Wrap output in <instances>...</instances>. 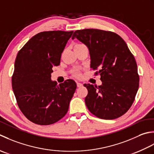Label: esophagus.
I'll list each match as a JSON object with an SVG mask.
<instances>
[{
  "label": "esophagus",
  "instance_id": "1",
  "mask_svg": "<svg viewBox=\"0 0 154 154\" xmlns=\"http://www.w3.org/2000/svg\"><path fill=\"white\" fill-rule=\"evenodd\" d=\"M76 84H77V87H78V88L82 87V86H83V84H82V83H80V82H77Z\"/></svg>",
  "mask_w": 154,
  "mask_h": 154
}]
</instances>
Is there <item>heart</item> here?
Here are the masks:
<instances>
[{"mask_svg":"<svg viewBox=\"0 0 154 154\" xmlns=\"http://www.w3.org/2000/svg\"><path fill=\"white\" fill-rule=\"evenodd\" d=\"M78 45H81L80 44H77V45H76L75 46H78ZM74 75L76 76V77H80V74L78 72H76L74 73Z\"/></svg>","mask_w":154,"mask_h":154,"instance_id":"obj_1","label":"heart"}]
</instances>
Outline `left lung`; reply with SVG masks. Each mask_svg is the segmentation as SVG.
Returning <instances> with one entry per match:
<instances>
[{
  "label": "left lung",
  "mask_w": 154,
  "mask_h": 154,
  "mask_svg": "<svg viewBox=\"0 0 154 154\" xmlns=\"http://www.w3.org/2000/svg\"><path fill=\"white\" fill-rule=\"evenodd\" d=\"M76 38L89 49L95 75H100L101 86L84 84L88 89L85 103L96 117L113 120L124 115L132 105L139 88L136 60L126 43L111 31L88 29L76 30Z\"/></svg>",
  "instance_id": "left-lung-1"
}]
</instances>
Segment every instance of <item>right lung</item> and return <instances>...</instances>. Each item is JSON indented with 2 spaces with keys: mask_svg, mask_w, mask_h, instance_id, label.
Wrapping results in <instances>:
<instances>
[{
  "mask_svg": "<svg viewBox=\"0 0 154 154\" xmlns=\"http://www.w3.org/2000/svg\"><path fill=\"white\" fill-rule=\"evenodd\" d=\"M73 31L36 34L18 52L12 76L17 104L28 120L38 125L56 123L66 114L76 89L71 79L57 85L51 79Z\"/></svg>",
  "mask_w": 154,
  "mask_h": 154,
  "instance_id": "right-lung-1",
  "label": "right lung"
}]
</instances>
